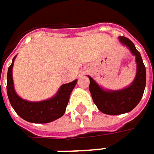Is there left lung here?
I'll use <instances>...</instances> for the list:
<instances>
[{
    "mask_svg": "<svg viewBox=\"0 0 154 154\" xmlns=\"http://www.w3.org/2000/svg\"><path fill=\"white\" fill-rule=\"evenodd\" d=\"M119 40L136 56L137 74L134 81L127 88L116 91L103 90L96 82L88 76L90 80L89 91L94 102L103 114L116 116L130 112L140 102L146 86V68L141 54L135 45L127 38L120 36Z\"/></svg>",
    "mask_w": 154,
    "mask_h": 154,
    "instance_id": "1",
    "label": "left lung"
}]
</instances>
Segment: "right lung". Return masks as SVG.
Segmentation results:
<instances>
[{
	"mask_svg": "<svg viewBox=\"0 0 154 154\" xmlns=\"http://www.w3.org/2000/svg\"><path fill=\"white\" fill-rule=\"evenodd\" d=\"M16 56L7 71V92L11 105L16 113L31 123H49L59 119L65 114L70 95L77 80L60 86L57 94L51 99L39 102H30L20 98L14 89L12 66Z\"/></svg>",
	"mask_w": 154,
	"mask_h": 154,
	"instance_id": "1",
	"label": "right lung"
}]
</instances>
